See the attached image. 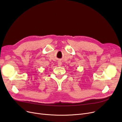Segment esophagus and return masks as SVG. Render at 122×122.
Segmentation results:
<instances>
[{"label":"esophagus","mask_w":122,"mask_h":122,"mask_svg":"<svg viewBox=\"0 0 122 122\" xmlns=\"http://www.w3.org/2000/svg\"><path fill=\"white\" fill-rule=\"evenodd\" d=\"M61 65H62V62L61 61H59L58 62V66L60 67V66H61Z\"/></svg>","instance_id":"obj_1"}]
</instances>
